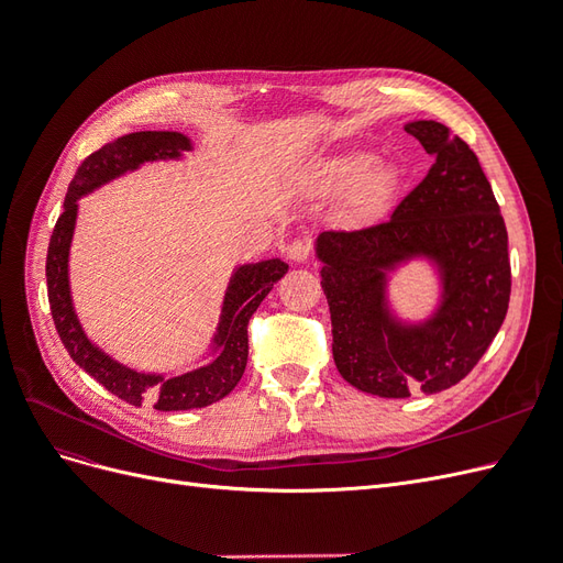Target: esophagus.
I'll list each match as a JSON object with an SVG mask.
<instances>
[{
    "label": "esophagus",
    "mask_w": 563,
    "mask_h": 563,
    "mask_svg": "<svg viewBox=\"0 0 563 563\" xmlns=\"http://www.w3.org/2000/svg\"><path fill=\"white\" fill-rule=\"evenodd\" d=\"M288 258L296 261V263H305L312 258V242L308 240H296L288 246Z\"/></svg>",
    "instance_id": "34e87169"
}]
</instances>
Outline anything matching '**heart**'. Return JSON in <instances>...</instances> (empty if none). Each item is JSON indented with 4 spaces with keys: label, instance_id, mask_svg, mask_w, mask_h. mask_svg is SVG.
<instances>
[{
    "label": "heart",
    "instance_id": "1",
    "mask_svg": "<svg viewBox=\"0 0 563 563\" xmlns=\"http://www.w3.org/2000/svg\"><path fill=\"white\" fill-rule=\"evenodd\" d=\"M319 190L327 195L347 192V216L366 220L385 207L391 190V174L385 164L371 162L364 152H345L319 168Z\"/></svg>",
    "mask_w": 563,
    "mask_h": 563
}]
</instances>
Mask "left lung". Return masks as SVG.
<instances>
[{
	"mask_svg": "<svg viewBox=\"0 0 563 563\" xmlns=\"http://www.w3.org/2000/svg\"><path fill=\"white\" fill-rule=\"evenodd\" d=\"M406 133L434 157L428 176L385 223L317 240L335 366L385 399L463 380L498 335L512 291L505 220L479 159L439 122H411ZM416 254L440 265L445 300L430 322L404 328L386 312L384 275Z\"/></svg>",
	"mask_w": 563,
	"mask_h": 563,
	"instance_id": "obj_1",
	"label": "left lung"
}]
</instances>
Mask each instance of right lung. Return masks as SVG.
I'll return each mask as SVG.
<instances>
[{"instance_id":"add662e5","label":"right lung","mask_w":563,"mask_h":563,"mask_svg":"<svg viewBox=\"0 0 563 563\" xmlns=\"http://www.w3.org/2000/svg\"><path fill=\"white\" fill-rule=\"evenodd\" d=\"M185 150H190V141L176 131H135L96 150L79 164L70 187H67L63 213L56 220L46 253L51 317H54L56 331L73 362L119 399L131 406L150 404L157 411L203 408L230 395L234 385L242 380L249 360V319L272 291V286L288 272L284 261H263L234 272L216 335L220 354L209 366L185 373V376L162 378L131 371L112 362L108 354L89 343L73 310L70 284H67V253H70L73 242L77 199L91 192L93 187L122 176L131 168H139L143 162L174 159Z\"/></svg>"}]
</instances>
